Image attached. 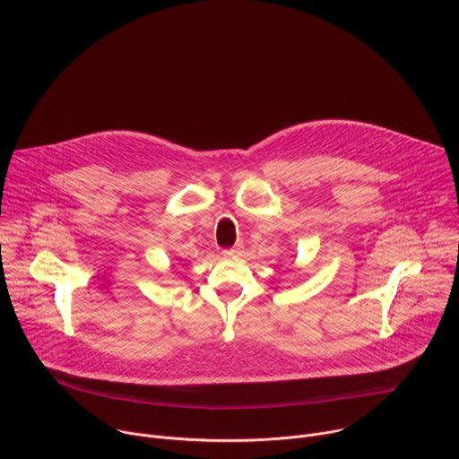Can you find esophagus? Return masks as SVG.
<instances>
[{
  "label": "esophagus",
  "mask_w": 459,
  "mask_h": 459,
  "mask_svg": "<svg viewBox=\"0 0 459 459\" xmlns=\"http://www.w3.org/2000/svg\"><path fill=\"white\" fill-rule=\"evenodd\" d=\"M241 248H243V245L241 243H236L234 247H230V248H225V255H239L241 253Z\"/></svg>",
  "instance_id": "34e87169"
}]
</instances>
